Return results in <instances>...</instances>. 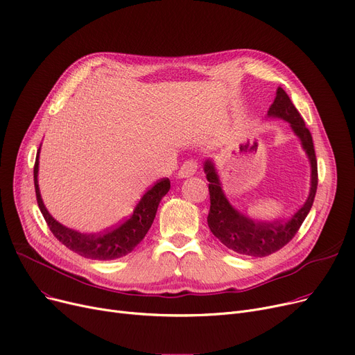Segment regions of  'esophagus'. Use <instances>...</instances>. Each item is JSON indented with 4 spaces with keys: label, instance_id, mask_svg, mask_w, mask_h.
<instances>
[{
    "label": "esophagus",
    "instance_id": "34e87169",
    "mask_svg": "<svg viewBox=\"0 0 355 355\" xmlns=\"http://www.w3.org/2000/svg\"><path fill=\"white\" fill-rule=\"evenodd\" d=\"M197 166H198V164H197L196 159H189V161H186V162H184V164L181 165V168H180L178 177H180V178H187V177L194 175L196 171H197Z\"/></svg>",
    "mask_w": 355,
    "mask_h": 355
}]
</instances>
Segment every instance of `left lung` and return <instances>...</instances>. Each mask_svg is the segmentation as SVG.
<instances>
[{
  "instance_id": "obj_1",
  "label": "left lung",
  "mask_w": 355,
  "mask_h": 355,
  "mask_svg": "<svg viewBox=\"0 0 355 355\" xmlns=\"http://www.w3.org/2000/svg\"><path fill=\"white\" fill-rule=\"evenodd\" d=\"M268 117H279L286 120L291 130L299 137L302 148L304 149L311 162V191L304 205L291 216L287 222H255L248 216L238 211L226 198L222 184L211 159L205 162V174L209 181L210 193V211L207 216V225L211 234L218 238L229 250L250 257H267L282 250L293 236L297 234L299 227L311 211L316 189H318V162L312 135L306 128L297 109L293 105L287 92L279 87L274 103L268 110Z\"/></svg>"
}]
</instances>
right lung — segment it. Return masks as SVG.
<instances>
[{
  "mask_svg": "<svg viewBox=\"0 0 355 355\" xmlns=\"http://www.w3.org/2000/svg\"><path fill=\"white\" fill-rule=\"evenodd\" d=\"M39 153H40V148L37 150L35 169H33L35 190H36L39 209L43 214L46 223H48L49 229L52 230V234L55 235V238L59 242H62L67 248H69L71 251L76 252L84 258L107 261V259H116L120 257H125L129 252H132L136 248V245L139 243L148 234L153 219H155L159 202L169 191V187H171L168 178L159 180L155 186L149 189L144 194L141 202L136 205L132 216L126 222H123L121 225L110 230H104L103 234H81L78 230L69 229L62 223H59L56 219L52 218L48 209L44 207L40 190H39V181H37Z\"/></svg>",
  "mask_w": 355,
  "mask_h": 355,
  "instance_id": "add662e5",
  "label": "right lung"
}]
</instances>
